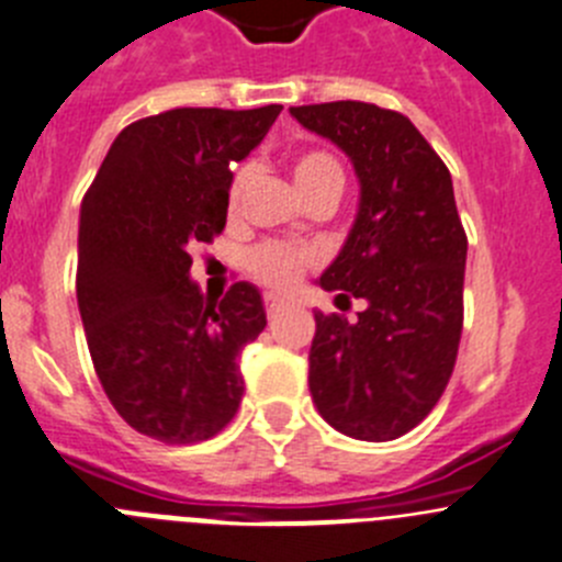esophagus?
<instances>
[{
	"label": "esophagus",
	"mask_w": 562,
	"mask_h": 562,
	"mask_svg": "<svg viewBox=\"0 0 562 562\" xmlns=\"http://www.w3.org/2000/svg\"><path fill=\"white\" fill-rule=\"evenodd\" d=\"M263 305H266V316H269V318H274L277 313H280L282 307H285V302H282L280 296H274V293H269V296L263 299Z\"/></svg>",
	"instance_id": "esophagus-1"
}]
</instances>
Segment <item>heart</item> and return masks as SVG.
<instances>
[{
	"label": "heart",
	"instance_id": "1",
	"mask_svg": "<svg viewBox=\"0 0 562 562\" xmlns=\"http://www.w3.org/2000/svg\"><path fill=\"white\" fill-rule=\"evenodd\" d=\"M293 180L299 191L316 193V191H338L344 188V166L338 157L327 149H305L293 157ZM249 182V169H238L229 180L227 188V207H238V199ZM316 263V251L307 246L282 244V240H266L255 246L246 257V269L257 282L274 288V291H288L299 282L311 266Z\"/></svg>",
	"mask_w": 562,
	"mask_h": 562
}]
</instances>
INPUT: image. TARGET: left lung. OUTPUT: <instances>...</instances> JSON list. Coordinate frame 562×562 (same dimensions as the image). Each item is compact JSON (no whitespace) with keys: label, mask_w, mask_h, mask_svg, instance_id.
Masks as SVG:
<instances>
[{"label":"left lung","mask_w":562,"mask_h":562,"mask_svg":"<svg viewBox=\"0 0 562 562\" xmlns=\"http://www.w3.org/2000/svg\"><path fill=\"white\" fill-rule=\"evenodd\" d=\"M291 115L352 157L360 210L324 291L363 299L349 324L316 313L311 393L338 432L393 440L438 405L463 333L465 238L452 175L407 115L371 102H324Z\"/></svg>","instance_id":"1"}]
</instances>
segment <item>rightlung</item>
I'll list each match as a JSON object with an SVG mask.
<instances>
[{
	"label": "right lung",
	"instance_id": "right-lung-1",
	"mask_svg": "<svg viewBox=\"0 0 562 562\" xmlns=\"http://www.w3.org/2000/svg\"><path fill=\"white\" fill-rule=\"evenodd\" d=\"M175 108L119 133L80 210L77 305L88 352L110 405L140 435L199 443L238 413V355L263 333L266 311L249 282L222 302L193 285L191 249L227 224L233 162L280 115Z\"/></svg>",
	"mask_w": 562,
	"mask_h": 562
}]
</instances>
